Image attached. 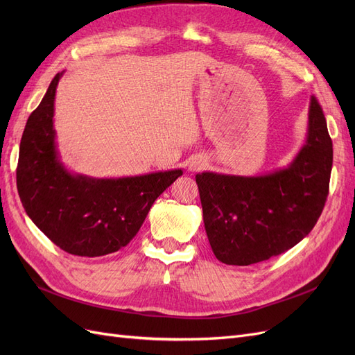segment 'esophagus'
I'll return each instance as SVG.
<instances>
[{"label": "esophagus", "mask_w": 355, "mask_h": 355, "mask_svg": "<svg viewBox=\"0 0 355 355\" xmlns=\"http://www.w3.org/2000/svg\"><path fill=\"white\" fill-rule=\"evenodd\" d=\"M204 164H206V159H204L202 157H192L188 161V168L191 171H197V170H201L204 167Z\"/></svg>", "instance_id": "1"}]
</instances>
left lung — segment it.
I'll return each instance as SVG.
<instances>
[{"instance_id": "8db88e82", "label": "left lung", "mask_w": 355, "mask_h": 355, "mask_svg": "<svg viewBox=\"0 0 355 355\" xmlns=\"http://www.w3.org/2000/svg\"><path fill=\"white\" fill-rule=\"evenodd\" d=\"M331 163L327 123L313 96L305 145L286 168L262 176L198 173L204 228L214 256L247 266L304 240L323 211Z\"/></svg>"}]
</instances>
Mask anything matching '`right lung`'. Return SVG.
Listing matches in <instances>:
<instances>
[{
	"label": "right lung",
	"mask_w": 355,
	"mask_h": 355,
	"mask_svg": "<svg viewBox=\"0 0 355 355\" xmlns=\"http://www.w3.org/2000/svg\"><path fill=\"white\" fill-rule=\"evenodd\" d=\"M62 73L26 121L16 170L19 197L31 220L62 250L87 257L110 254L132 241L154 201L184 171L112 179L71 173L60 161L53 127Z\"/></svg>",
	"instance_id": "add662e5"
}]
</instances>
